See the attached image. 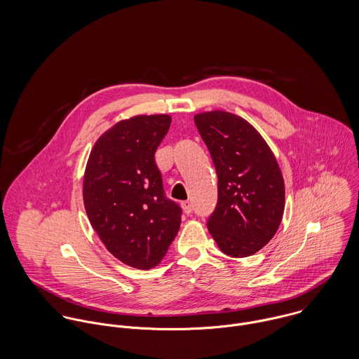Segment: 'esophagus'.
Listing matches in <instances>:
<instances>
[{
	"label": "esophagus",
	"mask_w": 359,
	"mask_h": 359,
	"mask_svg": "<svg viewBox=\"0 0 359 359\" xmlns=\"http://www.w3.org/2000/svg\"><path fill=\"white\" fill-rule=\"evenodd\" d=\"M181 205H182V210H184L185 214H191V211H192V203L191 202H188V201L182 202Z\"/></svg>",
	"instance_id": "1"
}]
</instances>
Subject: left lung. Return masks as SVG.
Here are the masks:
<instances>
[{
	"instance_id": "1",
	"label": "left lung",
	"mask_w": 359,
	"mask_h": 359,
	"mask_svg": "<svg viewBox=\"0 0 359 359\" xmlns=\"http://www.w3.org/2000/svg\"><path fill=\"white\" fill-rule=\"evenodd\" d=\"M218 177V202L207 228L226 256L249 257L276 233L285 182L271 148L256 128L229 111L195 114Z\"/></svg>"
}]
</instances>
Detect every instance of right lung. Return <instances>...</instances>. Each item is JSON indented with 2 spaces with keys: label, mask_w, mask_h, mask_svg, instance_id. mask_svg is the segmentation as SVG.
Wrapping results in <instances>:
<instances>
[{
  "label": "right lung",
  "mask_w": 359,
  "mask_h": 359,
  "mask_svg": "<svg viewBox=\"0 0 359 359\" xmlns=\"http://www.w3.org/2000/svg\"><path fill=\"white\" fill-rule=\"evenodd\" d=\"M170 114H140L104 131L88 157L83 199L104 248L121 262L151 269L160 264L181 225V207L164 196L154 152Z\"/></svg>",
  "instance_id": "add662e5"
}]
</instances>
